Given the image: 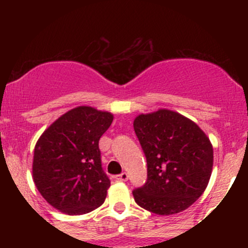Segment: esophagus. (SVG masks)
Masks as SVG:
<instances>
[{"label":"esophagus","instance_id":"34e87169","mask_svg":"<svg viewBox=\"0 0 248 248\" xmlns=\"http://www.w3.org/2000/svg\"><path fill=\"white\" fill-rule=\"evenodd\" d=\"M115 179H116L117 181H127V180H128V174H127V172H121V174L116 175Z\"/></svg>","mask_w":248,"mask_h":248}]
</instances>
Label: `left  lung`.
Listing matches in <instances>:
<instances>
[{
    "label": "left lung",
    "mask_w": 248,
    "mask_h": 248,
    "mask_svg": "<svg viewBox=\"0 0 248 248\" xmlns=\"http://www.w3.org/2000/svg\"><path fill=\"white\" fill-rule=\"evenodd\" d=\"M133 126L147 163L146 182L133 189L134 201L163 216L186 210L211 176L214 150L209 138L193 121L167 109L139 115Z\"/></svg>",
    "instance_id": "obj_1"
}]
</instances>
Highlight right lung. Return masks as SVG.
Instances as JSON below:
<instances>
[{
	"label": "right lung",
	"mask_w": 248,
	"mask_h": 248,
	"mask_svg": "<svg viewBox=\"0 0 248 248\" xmlns=\"http://www.w3.org/2000/svg\"><path fill=\"white\" fill-rule=\"evenodd\" d=\"M112 122L107 111L78 107L56 120L34 147L33 181L51 206L82 215L106 201L110 180L98 142Z\"/></svg>",
	"instance_id": "1"
}]
</instances>
